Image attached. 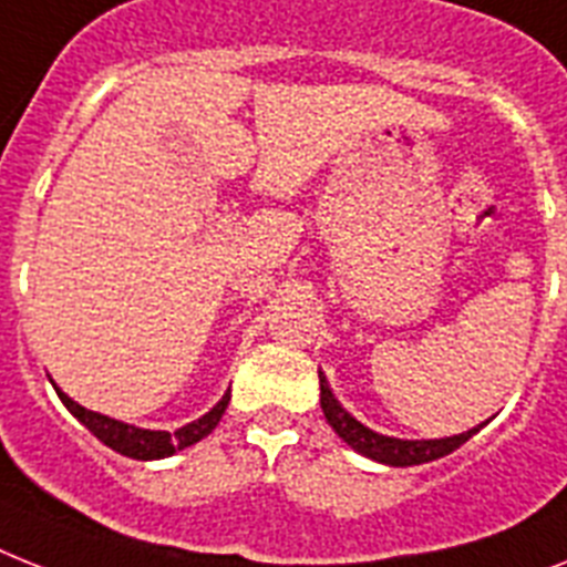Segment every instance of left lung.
<instances>
[{
    "label": "left lung",
    "instance_id": "1",
    "mask_svg": "<svg viewBox=\"0 0 567 567\" xmlns=\"http://www.w3.org/2000/svg\"><path fill=\"white\" fill-rule=\"evenodd\" d=\"M318 382H321V411H324L327 423L333 425V432L353 452L371 457L377 463H385V466H420V463L437 461V457L461 449L481 429V425H475L470 432L441 437V441H402V437H388V434H379L373 429H368L364 423H359L348 409H341V402L336 400V394L330 391V382H327V377L321 371H318Z\"/></svg>",
    "mask_w": 567,
    "mask_h": 567
}]
</instances>
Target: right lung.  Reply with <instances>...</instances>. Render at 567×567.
Here are the masks:
<instances>
[{
  "instance_id": "obj_1",
  "label": "right lung",
  "mask_w": 567,
  "mask_h": 567,
  "mask_svg": "<svg viewBox=\"0 0 567 567\" xmlns=\"http://www.w3.org/2000/svg\"><path fill=\"white\" fill-rule=\"evenodd\" d=\"M54 391H58V396L63 400L65 409L72 411L74 417L81 420L89 432L95 434L97 441L104 443V446L115 449L118 455L135 457V461H162V457H171L173 452H182V449L194 446V443H199L203 437H208V434L217 429L219 420H223V414H226L228 409V400H231V391H226L223 400H219L208 414L194 420V423L182 425L176 432H156V429H138V425L133 423H121V420L115 417H106V414L83 409L81 402H74L72 396L63 394L58 385H54Z\"/></svg>"
}]
</instances>
